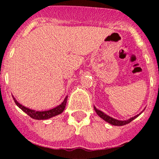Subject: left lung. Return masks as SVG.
I'll return each instance as SVG.
<instances>
[{
  "label": "left lung",
  "mask_w": 159,
  "mask_h": 159,
  "mask_svg": "<svg viewBox=\"0 0 159 159\" xmlns=\"http://www.w3.org/2000/svg\"><path fill=\"white\" fill-rule=\"evenodd\" d=\"M93 108H94L95 111H96L97 114L98 115V116H99L100 118H101L102 119H104L105 122H108V123H110L111 125H113V126H124V125H126V124L129 123L131 121H133L134 119H135L136 118L138 117V116H140V114H141V112H143V111H141L140 114L137 115V116H134V117L130 118V119H126V120H119V119H114V118H112V117H111V116H108V115H106L105 113H104L103 111H100V110H98V108H96V107H95V106H93Z\"/></svg>",
  "instance_id": "left-lung-1"
}]
</instances>
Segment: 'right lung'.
Masks as SVG:
<instances>
[{"label": "right lung", "instance_id": "right-lung-1", "mask_svg": "<svg viewBox=\"0 0 159 159\" xmlns=\"http://www.w3.org/2000/svg\"><path fill=\"white\" fill-rule=\"evenodd\" d=\"M12 97L13 99H14L15 101V103L16 104V105H17L20 109H22L24 112L26 113L29 116H30V117L33 118V119H37V120H45V119H51V118L54 117V116H58V115L62 113V111L65 110V108H66V102H67L68 98V96H66V98H65L64 101L61 102V104H60L58 106L55 107V108H52V109L47 110V111H36V110L30 109V108L21 105L19 101L16 99V98H15L14 96Z\"/></svg>", "mask_w": 159, "mask_h": 159}]
</instances>
